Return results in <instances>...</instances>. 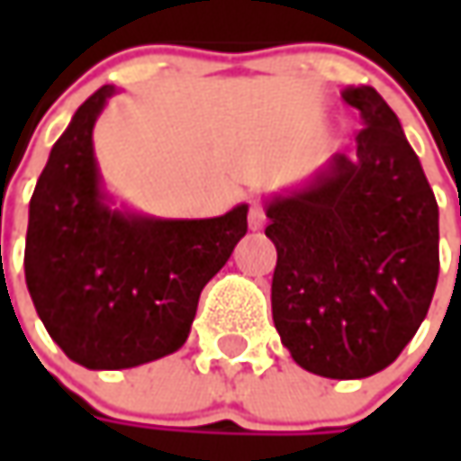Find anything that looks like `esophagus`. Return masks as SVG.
I'll list each match as a JSON object with an SVG mask.
<instances>
[{
    "label": "esophagus",
    "instance_id": "esophagus-1",
    "mask_svg": "<svg viewBox=\"0 0 461 461\" xmlns=\"http://www.w3.org/2000/svg\"><path fill=\"white\" fill-rule=\"evenodd\" d=\"M267 225V212H264V204L251 203V210H249V228L251 230H261Z\"/></svg>",
    "mask_w": 461,
    "mask_h": 461
}]
</instances>
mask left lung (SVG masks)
Listing matches in <instances>:
<instances>
[{
	"mask_svg": "<svg viewBox=\"0 0 461 461\" xmlns=\"http://www.w3.org/2000/svg\"><path fill=\"white\" fill-rule=\"evenodd\" d=\"M362 131L308 185L267 200L276 246L272 318L293 359L330 380L395 362L438 279V204L398 115L372 86H346Z\"/></svg>",
	"mask_w": 461,
	"mask_h": 461,
	"instance_id": "obj_1",
	"label": "left lung"
}]
</instances>
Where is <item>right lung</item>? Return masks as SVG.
<instances>
[{"label": "right lung", "instance_id": "1", "mask_svg": "<svg viewBox=\"0 0 461 461\" xmlns=\"http://www.w3.org/2000/svg\"><path fill=\"white\" fill-rule=\"evenodd\" d=\"M104 84L50 149L30 200L25 282L45 330L86 369H131L182 348L203 287L249 230V204L164 221L113 207L95 158Z\"/></svg>", "mask_w": 461, "mask_h": 461}]
</instances>
